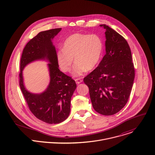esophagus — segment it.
I'll list each match as a JSON object with an SVG mask.
<instances>
[{"mask_svg":"<svg viewBox=\"0 0 155 155\" xmlns=\"http://www.w3.org/2000/svg\"><path fill=\"white\" fill-rule=\"evenodd\" d=\"M75 81H76V84H81L83 81H82V79H81V78H77V79H75Z\"/></svg>","mask_w":155,"mask_h":155,"instance_id":"1","label":"esophagus"}]
</instances>
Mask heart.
<instances>
[{
    "mask_svg": "<svg viewBox=\"0 0 155 155\" xmlns=\"http://www.w3.org/2000/svg\"><path fill=\"white\" fill-rule=\"evenodd\" d=\"M104 50L102 39L96 35L76 33L67 38L63 49L56 53L58 65L64 72H70L76 62L73 74L79 76L93 70L101 61Z\"/></svg>",
    "mask_w": 155,
    "mask_h": 155,
    "instance_id": "b5f03b06",
    "label": "heart"
}]
</instances>
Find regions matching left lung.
Instances as JSON below:
<instances>
[{
  "mask_svg": "<svg viewBox=\"0 0 155 155\" xmlns=\"http://www.w3.org/2000/svg\"><path fill=\"white\" fill-rule=\"evenodd\" d=\"M100 26L106 30V54L84 81L89 88L95 111L110 116L119 112L127 104L134 79V68L127 41L108 26Z\"/></svg>",
  "mask_w": 155,
  "mask_h": 155,
  "instance_id": "8db88e82",
  "label": "left lung"
}]
</instances>
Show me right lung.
Segmentation results:
<instances>
[{"instance_id": "add662e5", "label": "right lung", "mask_w": 155, "mask_h": 155, "mask_svg": "<svg viewBox=\"0 0 155 155\" xmlns=\"http://www.w3.org/2000/svg\"><path fill=\"white\" fill-rule=\"evenodd\" d=\"M61 29H51L38 33L27 44L21 59L19 85L28 106L38 119L50 124L61 123L68 117L71 98L76 88L75 81L59 69L52 39ZM38 60L49 61L51 81L44 92L35 94L25 87L22 71L28 63Z\"/></svg>"}]
</instances>
